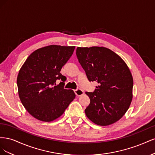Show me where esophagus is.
<instances>
[{"label":"esophagus","instance_id":"34e87169","mask_svg":"<svg viewBox=\"0 0 155 155\" xmlns=\"http://www.w3.org/2000/svg\"><path fill=\"white\" fill-rule=\"evenodd\" d=\"M74 92H75V94H76V95L77 96H80L84 94V91H82L81 89H79V88H78V89H76V90H74Z\"/></svg>","mask_w":155,"mask_h":155}]
</instances>
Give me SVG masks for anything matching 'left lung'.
<instances>
[{
  "label": "left lung",
  "mask_w": 155,
  "mask_h": 155,
  "mask_svg": "<svg viewBox=\"0 0 155 155\" xmlns=\"http://www.w3.org/2000/svg\"><path fill=\"white\" fill-rule=\"evenodd\" d=\"M76 55L89 81L98 86L86 92L90 104L87 118L98 125H109L121 118L133 99V79L127 65L113 51L105 47H78Z\"/></svg>",
  "instance_id": "1"
}]
</instances>
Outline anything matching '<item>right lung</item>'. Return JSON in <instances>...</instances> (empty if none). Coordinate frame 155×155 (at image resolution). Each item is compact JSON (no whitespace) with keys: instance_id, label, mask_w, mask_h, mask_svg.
<instances>
[{"instance_id":"1","label":"right lung","mask_w":155,"mask_h":155,"mask_svg":"<svg viewBox=\"0 0 155 155\" xmlns=\"http://www.w3.org/2000/svg\"><path fill=\"white\" fill-rule=\"evenodd\" d=\"M75 46L50 45L31 53L18 72L17 84L21 101L35 118L51 121L61 116L76 97L64 89L65 76L60 73ZM62 82L56 85V80Z\"/></svg>"}]
</instances>
